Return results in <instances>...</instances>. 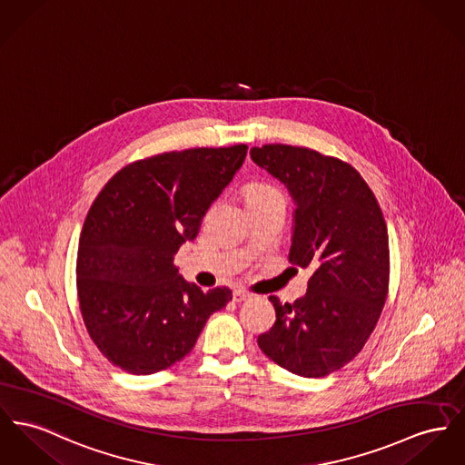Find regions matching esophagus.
Listing matches in <instances>:
<instances>
[{"mask_svg":"<svg viewBox=\"0 0 465 465\" xmlns=\"http://www.w3.org/2000/svg\"><path fill=\"white\" fill-rule=\"evenodd\" d=\"M232 300H234L236 303H242V302L250 300V294H248L247 291H243V289H236V291L232 292Z\"/></svg>","mask_w":465,"mask_h":465,"instance_id":"34e87169","label":"esophagus"}]
</instances>
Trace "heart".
Instances as JSON below:
<instances>
[{
  "label": "heart",
  "mask_w": 465,
  "mask_h": 465,
  "mask_svg": "<svg viewBox=\"0 0 465 465\" xmlns=\"http://www.w3.org/2000/svg\"><path fill=\"white\" fill-rule=\"evenodd\" d=\"M266 192H277V190L270 185H252L248 188L247 195H250V193H266Z\"/></svg>",
  "instance_id": "b5f03b06"
}]
</instances>
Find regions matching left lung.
<instances>
[{
    "instance_id": "1",
    "label": "left lung",
    "mask_w": 465,
    "mask_h": 465,
    "mask_svg": "<svg viewBox=\"0 0 465 465\" xmlns=\"http://www.w3.org/2000/svg\"><path fill=\"white\" fill-rule=\"evenodd\" d=\"M250 156L294 201L289 261L313 268L302 300L270 298L277 321L257 343L282 369L324 377L361 351L384 307L386 222L371 186L339 158L287 144L252 148Z\"/></svg>"
}]
</instances>
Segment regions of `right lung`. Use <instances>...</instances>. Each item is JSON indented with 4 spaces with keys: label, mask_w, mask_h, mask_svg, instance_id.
<instances>
[{
    "label": "right lung",
    "mask_w": 465,
    "mask_h": 465,
    "mask_svg": "<svg viewBox=\"0 0 465 465\" xmlns=\"http://www.w3.org/2000/svg\"><path fill=\"white\" fill-rule=\"evenodd\" d=\"M247 146L193 148L134 162L102 188L83 225L77 294L86 330L122 371L150 375L193 349L232 292L186 282L174 255L243 165Z\"/></svg>",
    "instance_id": "right-lung-1"
}]
</instances>
